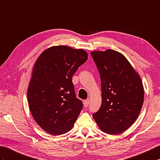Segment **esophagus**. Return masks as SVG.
<instances>
[{"label":"esophagus","instance_id":"esophagus-1","mask_svg":"<svg viewBox=\"0 0 160 160\" xmlns=\"http://www.w3.org/2000/svg\"><path fill=\"white\" fill-rule=\"evenodd\" d=\"M89 99H86V100H84V106L85 107H87L88 106V104H89Z\"/></svg>","mask_w":160,"mask_h":160}]
</instances>
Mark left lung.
<instances>
[{"mask_svg": "<svg viewBox=\"0 0 160 160\" xmlns=\"http://www.w3.org/2000/svg\"><path fill=\"white\" fill-rule=\"evenodd\" d=\"M91 54L99 73L102 105L92 117L102 130L118 134L135 122L144 102L139 75L123 55L112 50Z\"/></svg>", "mask_w": 160, "mask_h": 160, "instance_id": "left-lung-1", "label": "left lung"}]
</instances>
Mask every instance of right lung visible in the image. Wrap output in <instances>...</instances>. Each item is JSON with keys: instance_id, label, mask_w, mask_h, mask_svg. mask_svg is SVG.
<instances>
[{"instance_id": "1", "label": "right lung", "mask_w": 160, "mask_h": 160, "mask_svg": "<svg viewBox=\"0 0 160 160\" xmlns=\"http://www.w3.org/2000/svg\"><path fill=\"white\" fill-rule=\"evenodd\" d=\"M82 49L53 46L37 60L28 88L29 108L38 124L57 136L71 130L83 108L76 96L72 76L87 61Z\"/></svg>"}]
</instances>
